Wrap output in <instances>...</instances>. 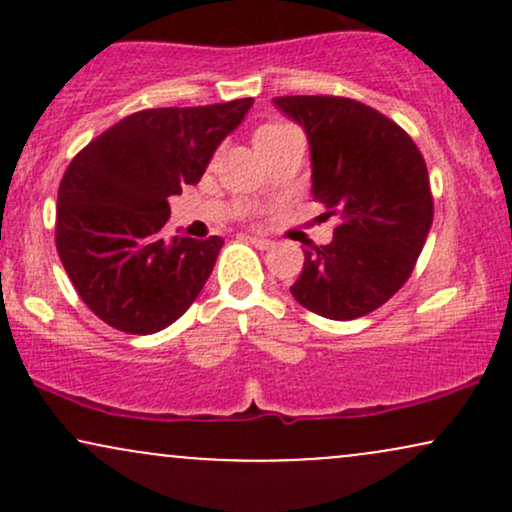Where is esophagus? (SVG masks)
Listing matches in <instances>:
<instances>
[{
  "label": "esophagus",
  "instance_id": "esophagus-1",
  "mask_svg": "<svg viewBox=\"0 0 512 512\" xmlns=\"http://www.w3.org/2000/svg\"><path fill=\"white\" fill-rule=\"evenodd\" d=\"M248 240H250V243L252 245H255V248H260V250H269V248H272V240H269V238H262V236H252V233H250V236H248Z\"/></svg>",
  "mask_w": 512,
  "mask_h": 512
}]
</instances>
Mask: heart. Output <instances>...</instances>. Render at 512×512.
Instances as JSON below:
<instances>
[{"mask_svg": "<svg viewBox=\"0 0 512 512\" xmlns=\"http://www.w3.org/2000/svg\"><path fill=\"white\" fill-rule=\"evenodd\" d=\"M286 129H291V127H289V125H281V122H272V125H264V127H260V129H257L255 139H257V142H260V139H267V137H276V134L286 132Z\"/></svg>", "mask_w": 512, "mask_h": 512, "instance_id": "b5f03b06", "label": "heart"}]
</instances>
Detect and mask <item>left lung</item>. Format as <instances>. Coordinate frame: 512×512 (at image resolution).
Instances as JSON below:
<instances>
[{
	"label": "left lung",
	"mask_w": 512,
	"mask_h": 512,
	"mask_svg": "<svg viewBox=\"0 0 512 512\" xmlns=\"http://www.w3.org/2000/svg\"><path fill=\"white\" fill-rule=\"evenodd\" d=\"M303 127L315 202L337 216L334 238L303 250L293 298L327 320L373 313L402 289L433 223L424 156L402 127L337 96L272 101Z\"/></svg>",
	"instance_id": "left-lung-1"
}]
</instances>
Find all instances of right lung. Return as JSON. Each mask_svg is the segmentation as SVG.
I'll use <instances>...</instances> for the list:
<instances>
[{"instance_id": "1", "label": "right lung", "mask_w": 512, "mask_h": 512, "mask_svg": "<svg viewBox=\"0 0 512 512\" xmlns=\"http://www.w3.org/2000/svg\"><path fill=\"white\" fill-rule=\"evenodd\" d=\"M252 98L142 110L74 156L57 192V252L76 293L115 330H166L195 303L223 240L163 238L168 199L197 185Z\"/></svg>"}]
</instances>
